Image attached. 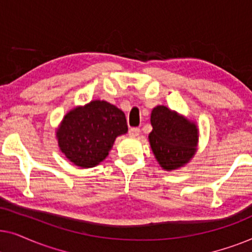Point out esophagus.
I'll use <instances>...</instances> for the list:
<instances>
[{"instance_id": "esophagus-1", "label": "esophagus", "mask_w": 252, "mask_h": 252, "mask_svg": "<svg viewBox=\"0 0 252 252\" xmlns=\"http://www.w3.org/2000/svg\"><path fill=\"white\" fill-rule=\"evenodd\" d=\"M128 134L130 136H137L140 134V128H137V127H132V128H129Z\"/></svg>"}]
</instances>
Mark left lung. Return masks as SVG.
Instances as JSON below:
<instances>
[{
	"label": "left lung",
	"mask_w": 252,
	"mask_h": 252,
	"mask_svg": "<svg viewBox=\"0 0 252 252\" xmlns=\"http://www.w3.org/2000/svg\"><path fill=\"white\" fill-rule=\"evenodd\" d=\"M150 122L149 142L160 166L172 171L187 164L198 142L196 124L164 105L153 109Z\"/></svg>",
	"instance_id": "obj_1"
}]
</instances>
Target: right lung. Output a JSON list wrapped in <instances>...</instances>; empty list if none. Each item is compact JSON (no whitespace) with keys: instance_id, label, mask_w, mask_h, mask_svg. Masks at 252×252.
<instances>
[{"instance_id":"right-lung-1","label":"right lung","mask_w":252,"mask_h":252,"mask_svg":"<svg viewBox=\"0 0 252 252\" xmlns=\"http://www.w3.org/2000/svg\"><path fill=\"white\" fill-rule=\"evenodd\" d=\"M126 117L105 101H92L67 112L56 132L58 146L68 160L82 168L104 160L117 136L126 134Z\"/></svg>"}]
</instances>
